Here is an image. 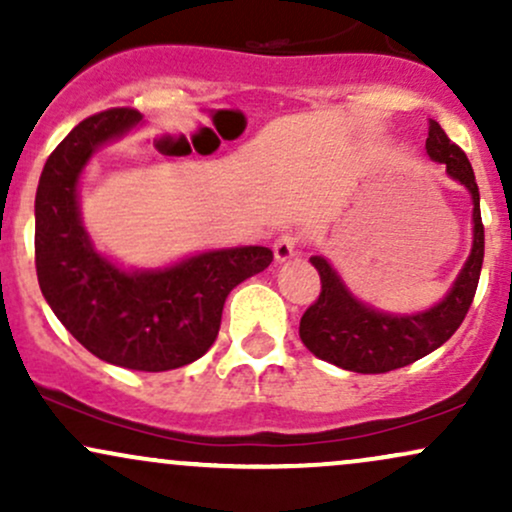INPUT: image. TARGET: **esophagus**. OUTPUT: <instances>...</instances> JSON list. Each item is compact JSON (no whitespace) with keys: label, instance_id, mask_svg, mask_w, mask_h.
<instances>
[{"label":"esophagus","instance_id":"esophagus-1","mask_svg":"<svg viewBox=\"0 0 512 512\" xmlns=\"http://www.w3.org/2000/svg\"><path fill=\"white\" fill-rule=\"evenodd\" d=\"M298 243H301V238H298L293 231L281 233V236L274 240V257H276V262L291 260V257L298 252Z\"/></svg>","mask_w":512,"mask_h":512}]
</instances>
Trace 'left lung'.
<instances>
[{"label": "left lung", "mask_w": 512, "mask_h": 512, "mask_svg": "<svg viewBox=\"0 0 512 512\" xmlns=\"http://www.w3.org/2000/svg\"><path fill=\"white\" fill-rule=\"evenodd\" d=\"M426 151L445 163L450 178L462 182L472 195L474 245L448 296L431 310L416 315H387L351 296L344 281L325 257H310L320 272V296L301 317V339L322 361L354 373H387L419 361L443 346L462 325L477 293L484 262V223L479 209V187L469 158L436 120H428Z\"/></svg>", "instance_id": "8db88e82"}]
</instances>
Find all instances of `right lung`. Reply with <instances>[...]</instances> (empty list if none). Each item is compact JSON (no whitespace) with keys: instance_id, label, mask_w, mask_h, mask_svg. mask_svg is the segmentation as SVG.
Returning <instances> with one entry per match:
<instances>
[{"instance_id":"right-lung-1","label":"right lung","mask_w":512,"mask_h":512,"mask_svg":"<svg viewBox=\"0 0 512 512\" xmlns=\"http://www.w3.org/2000/svg\"><path fill=\"white\" fill-rule=\"evenodd\" d=\"M139 120L134 108L86 117L45 161L35 192V272L52 313L93 356L161 373L207 354L228 293L274 255L260 245L211 250L156 272H125L98 255L81 226L79 175L98 146Z\"/></svg>"}]
</instances>
